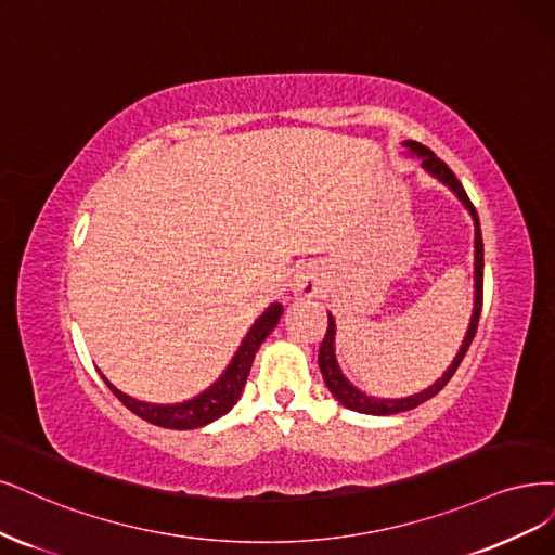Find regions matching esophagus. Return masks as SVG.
<instances>
[{"label": "esophagus", "instance_id": "34e87169", "mask_svg": "<svg viewBox=\"0 0 555 555\" xmlns=\"http://www.w3.org/2000/svg\"><path fill=\"white\" fill-rule=\"evenodd\" d=\"M289 292L294 296H314L317 294V278L314 273L308 269V266H298V269L292 273L289 280Z\"/></svg>", "mask_w": 555, "mask_h": 555}]
</instances>
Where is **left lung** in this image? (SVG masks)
Instances as JSON below:
<instances>
[{
    "label": "left lung",
    "mask_w": 555,
    "mask_h": 555,
    "mask_svg": "<svg viewBox=\"0 0 555 555\" xmlns=\"http://www.w3.org/2000/svg\"><path fill=\"white\" fill-rule=\"evenodd\" d=\"M401 146L406 149L409 158L420 160V167H423L429 177H434L436 181H441L446 188H450V193L462 202V206L466 208L470 220H473V229H475V238H473V312H470L466 335L462 339V347H460V351H456V356L452 358V362L448 365V370L443 372V376L436 378L429 388L420 390L415 395H409V397H399V399L372 397L367 392H362L358 386L351 384L347 374L341 372L339 362H337V351H335L337 326H335V317L328 312V331H326V337H323L321 349H319L321 376H323V380H326L331 395L339 401L341 406H347L356 413H367V415H395V413H401V411H411V409L423 404V401H427L434 395L441 392L448 380L452 378V374L456 372V367H460L462 358L466 356L470 341L475 337V331H477V321H480V312H482V275H485L482 232H480V220H477V214H475V208H473V204L466 195V190L462 188L460 181H456V177L452 175L450 167L443 160H438L427 146L417 144L413 140H404V142H401Z\"/></svg>",
    "instance_id": "left-lung-1"
}]
</instances>
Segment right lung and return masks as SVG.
Wrapping results in <instances>:
<instances>
[{"label": "right lung", "instance_id": "1", "mask_svg": "<svg viewBox=\"0 0 555 555\" xmlns=\"http://www.w3.org/2000/svg\"><path fill=\"white\" fill-rule=\"evenodd\" d=\"M284 308L280 302H271L250 326V331L245 333L243 341L238 344L236 353L229 360V365L224 367V372L214 380L211 386L206 390H202L199 395L177 401V404H154V401H144L138 397H130L128 392L119 390L112 380L101 372L103 380L107 384V388L117 395L124 406H128L132 413L140 415L142 420L151 425H158L165 429H199L216 423L218 417H222L224 413H229L234 409L236 401L243 395L247 374H250L255 353L259 351L261 341L273 333V328L278 326V321L282 317Z\"/></svg>", "mask_w": 555, "mask_h": 555}]
</instances>
